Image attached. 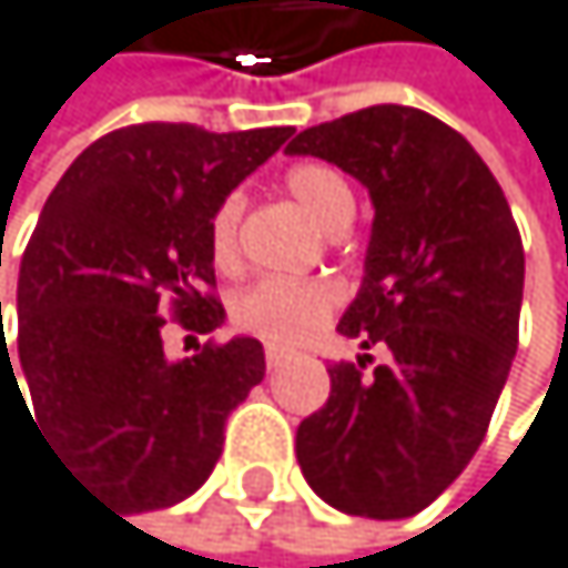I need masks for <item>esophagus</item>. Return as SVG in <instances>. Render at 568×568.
I'll use <instances>...</instances> for the list:
<instances>
[{"label": "esophagus", "instance_id": "esophagus-1", "mask_svg": "<svg viewBox=\"0 0 568 568\" xmlns=\"http://www.w3.org/2000/svg\"><path fill=\"white\" fill-rule=\"evenodd\" d=\"M286 355H290L286 348H275V345H268V348H265V365H268V368H278L282 362H286Z\"/></svg>", "mask_w": 568, "mask_h": 568}]
</instances>
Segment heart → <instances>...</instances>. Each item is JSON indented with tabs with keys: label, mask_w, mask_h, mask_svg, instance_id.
I'll return each mask as SVG.
<instances>
[{
	"label": "heart",
	"mask_w": 568,
	"mask_h": 568,
	"mask_svg": "<svg viewBox=\"0 0 568 568\" xmlns=\"http://www.w3.org/2000/svg\"><path fill=\"white\" fill-rule=\"evenodd\" d=\"M286 192L293 203L317 223L331 231L337 220L355 213V196L348 179L324 161H303L286 175ZM237 227H241V196L231 192L210 216V251L220 268L237 262ZM341 306V290L327 278H262L255 286L234 296L231 317L234 327L255 334L268 345L293 348L317 334L331 313Z\"/></svg>",
	"instance_id": "obj_1"
}]
</instances>
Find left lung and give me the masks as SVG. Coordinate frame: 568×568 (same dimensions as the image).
Instances as JSON below:
<instances>
[{
  "instance_id": "left-lung-1",
  "label": "left lung",
  "mask_w": 568,
  "mask_h": 568,
  "mask_svg": "<svg viewBox=\"0 0 568 568\" xmlns=\"http://www.w3.org/2000/svg\"><path fill=\"white\" fill-rule=\"evenodd\" d=\"M368 189L362 290L337 331L372 355L331 365V396L296 458L331 507L399 520L438 500L476 455L517 352L525 247L476 148L410 106H368L296 133Z\"/></svg>"
}]
</instances>
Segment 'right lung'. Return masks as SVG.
Instances as JSON below:
<instances>
[{
  "mask_svg": "<svg viewBox=\"0 0 568 568\" xmlns=\"http://www.w3.org/2000/svg\"><path fill=\"white\" fill-rule=\"evenodd\" d=\"M290 138L293 126H123L74 158L43 203L20 262V372L6 345L0 362L30 386L74 479L126 514L196 494L227 414L265 379L255 337L169 358L165 317L196 334L227 321L203 293L216 282L210 216Z\"/></svg>",
  "mask_w": 568,
  "mask_h": 568,
  "instance_id": "add662e5",
  "label": "right lung"
}]
</instances>
